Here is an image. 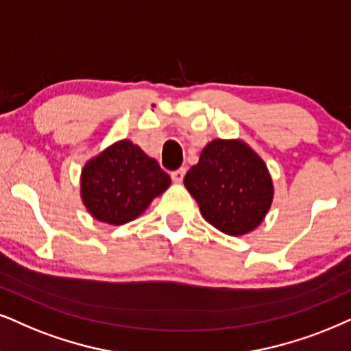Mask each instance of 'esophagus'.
<instances>
[{"label":"esophagus","instance_id":"1","mask_svg":"<svg viewBox=\"0 0 351 351\" xmlns=\"http://www.w3.org/2000/svg\"><path fill=\"white\" fill-rule=\"evenodd\" d=\"M184 175H186V168L184 167H181V168H178V170L171 171V178H173V181H176V183H181V181H183V178H184Z\"/></svg>","mask_w":351,"mask_h":351}]
</instances>
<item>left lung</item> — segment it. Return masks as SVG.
<instances>
[{
    "label": "left lung",
    "instance_id": "obj_1",
    "mask_svg": "<svg viewBox=\"0 0 351 351\" xmlns=\"http://www.w3.org/2000/svg\"><path fill=\"white\" fill-rule=\"evenodd\" d=\"M201 214L220 232L239 237L264 220L274 184L263 158L243 141L215 139L184 176Z\"/></svg>",
    "mask_w": 351,
    "mask_h": 351
}]
</instances>
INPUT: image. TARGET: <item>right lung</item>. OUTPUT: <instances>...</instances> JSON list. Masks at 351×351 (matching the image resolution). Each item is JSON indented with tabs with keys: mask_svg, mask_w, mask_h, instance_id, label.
<instances>
[{
	"mask_svg": "<svg viewBox=\"0 0 351 351\" xmlns=\"http://www.w3.org/2000/svg\"><path fill=\"white\" fill-rule=\"evenodd\" d=\"M170 183L157 160L124 139L86 163L81 196L94 219L123 225L143 214Z\"/></svg>",
	"mask_w": 351,
	"mask_h": 351,
	"instance_id": "1",
	"label": "right lung"
}]
</instances>
